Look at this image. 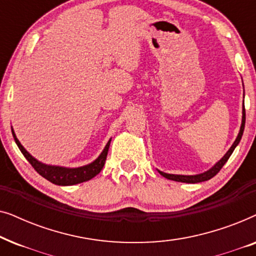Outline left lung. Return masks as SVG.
<instances>
[{"mask_svg": "<svg viewBox=\"0 0 256 256\" xmlns=\"http://www.w3.org/2000/svg\"><path fill=\"white\" fill-rule=\"evenodd\" d=\"M244 85V82H242ZM244 122H246V110H244V104H242V118H241V126H240V130H239V134H238L236 141L233 142V144L230 146V148L228 149V152H227L225 155H224L222 158H220L218 162H216L214 166L212 168H210L208 170L204 171V172L202 174H166V172H163V171H160L157 169V171L162 174L163 177H166V180H174V182H182V183H190V184H196V183H200V182H205V180H211L212 177H214L216 174L219 172L220 169L225 166V163L228 160V158L232 155V152H234V149L236 148V146L239 144L241 138H242V134H244Z\"/></svg>", "mask_w": 256, "mask_h": 256, "instance_id": "8db88e82", "label": "left lung"}]
</instances>
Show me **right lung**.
<instances>
[{"label": "right lung", "instance_id": "obj_1", "mask_svg": "<svg viewBox=\"0 0 256 256\" xmlns=\"http://www.w3.org/2000/svg\"><path fill=\"white\" fill-rule=\"evenodd\" d=\"M12 136L14 140H15L17 146H18L20 152L24 155V157L29 160V163L34 166V169L37 171L38 174H40L42 177H44L45 180H48L51 183L56 185H62V186H70V185H76L79 183H84V182H87L92 180L93 177H96L98 174L102 170L104 166V162H106L108 149H110V141L107 142V144L104 146V148L99 156L96 157L93 162H90L86 166H76V168H68V166H51V164H45L40 160L31 155V154L28 152V150L24 148V146L20 144V142L17 138V136L14 132L12 127Z\"/></svg>", "mask_w": 256, "mask_h": 256}]
</instances>
